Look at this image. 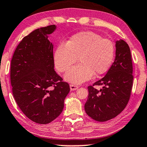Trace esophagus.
<instances>
[{
	"label": "esophagus",
	"instance_id": "1",
	"mask_svg": "<svg viewBox=\"0 0 147 147\" xmlns=\"http://www.w3.org/2000/svg\"><path fill=\"white\" fill-rule=\"evenodd\" d=\"M79 87L77 85H70V89L71 91H75V90H77Z\"/></svg>",
	"mask_w": 147,
	"mask_h": 147
}]
</instances>
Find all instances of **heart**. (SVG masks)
Here are the masks:
<instances>
[{"label": "heart", "mask_w": 147, "mask_h": 147, "mask_svg": "<svg viewBox=\"0 0 147 147\" xmlns=\"http://www.w3.org/2000/svg\"><path fill=\"white\" fill-rule=\"evenodd\" d=\"M114 57V46L107 39L92 31H83L72 36L64 44L56 47L54 62L56 69L64 72L77 60L79 63L64 75L66 81L81 84L95 75L105 73Z\"/></svg>", "instance_id": "b5f03b06"}]
</instances>
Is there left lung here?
Wrapping results in <instances>:
<instances>
[{
	"label": "left lung",
	"instance_id": "left-lung-1",
	"mask_svg": "<svg viewBox=\"0 0 147 147\" xmlns=\"http://www.w3.org/2000/svg\"><path fill=\"white\" fill-rule=\"evenodd\" d=\"M132 62L128 44L116 42V57L105 76L94 85L102 86L100 90L88 87L89 95L85 112L98 122L111 120L124 110L130 99L132 87Z\"/></svg>",
	"mask_w": 147,
	"mask_h": 147
}]
</instances>
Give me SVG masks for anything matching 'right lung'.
<instances>
[{
	"label": "right lung",
	"mask_w": 147,
	"mask_h": 147,
	"mask_svg": "<svg viewBox=\"0 0 147 147\" xmlns=\"http://www.w3.org/2000/svg\"><path fill=\"white\" fill-rule=\"evenodd\" d=\"M56 29L52 25L32 31L19 43L11 60L15 100L27 118L41 124L59 116L70 91L54 69L53 44L48 38Z\"/></svg>",
	"instance_id": "right-lung-1"
}]
</instances>
